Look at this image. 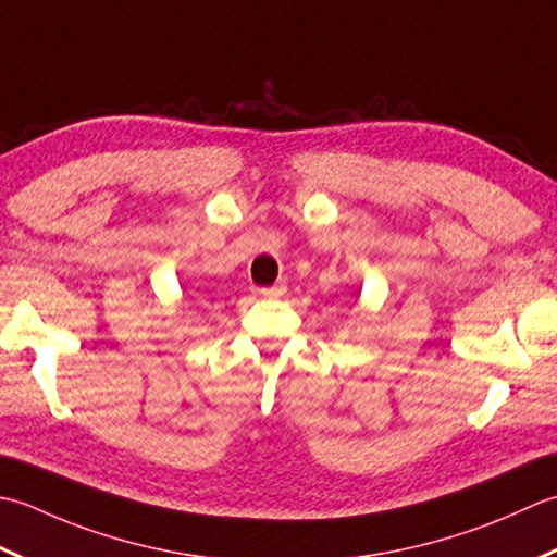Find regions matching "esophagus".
Returning <instances> with one entry per match:
<instances>
[{"instance_id": "esophagus-1", "label": "esophagus", "mask_w": 557, "mask_h": 557, "mask_svg": "<svg viewBox=\"0 0 557 557\" xmlns=\"http://www.w3.org/2000/svg\"><path fill=\"white\" fill-rule=\"evenodd\" d=\"M283 293H286V283H276V286H269V288L259 290V295H262V298H269V300L281 298Z\"/></svg>"}]
</instances>
